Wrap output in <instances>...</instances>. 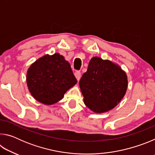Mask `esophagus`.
Returning <instances> with one entry per match:
<instances>
[{
    "mask_svg": "<svg viewBox=\"0 0 155 155\" xmlns=\"http://www.w3.org/2000/svg\"><path fill=\"white\" fill-rule=\"evenodd\" d=\"M74 76H75V77L77 78V81H79V80H80V78H81V72H80L79 71H77V72H75V73H74Z\"/></svg>",
    "mask_w": 155,
    "mask_h": 155,
    "instance_id": "esophagus-1",
    "label": "esophagus"
}]
</instances>
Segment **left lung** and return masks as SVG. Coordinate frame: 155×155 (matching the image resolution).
Masks as SVG:
<instances>
[{
    "instance_id": "left-lung-1",
    "label": "left lung",
    "mask_w": 155,
    "mask_h": 155,
    "mask_svg": "<svg viewBox=\"0 0 155 155\" xmlns=\"http://www.w3.org/2000/svg\"><path fill=\"white\" fill-rule=\"evenodd\" d=\"M84 103L96 114L114 109L124 96L128 78L120 65L94 57L79 81Z\"/></svg>"
}]
</instances>
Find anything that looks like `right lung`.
<instances>
[{
	"label": "right lung",
	"mask_w": 155,
	"mask_h": 155,
	"mask_svg": "<svg viewBox=\"0 0 155 155\" xmlns=\"http://www.w3.org/2000/svg\"><path fill=\"white\" fill-rule=\"evenodd\" d=\"M28 89L40 103L50 105L61 101L77 83L69 62L59 53L45 54L31 65L27 74Z\"/></svg>",
	"instance_id": "obj_1"
}]
</instances>
